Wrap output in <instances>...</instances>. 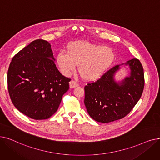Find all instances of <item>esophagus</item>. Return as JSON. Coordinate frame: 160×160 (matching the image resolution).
I'll list each match as a JSON object with an SVG mask.
<instances>
[{"label":"esophagus","mask_w":160,"mask_h":160,"mask_svg":"<svg viewBox=\"0 0 160 160\" xmlns=\"http://www.w3.org/2000/svg\"><path fill=\"white\" fill-rule=\"evenodd\" d=\"M77 86H78V84L77 82H74V80H71L69 82V87H70V88H74L77 87Z\"/></svg>","instance_id":"1"}]
</instances>
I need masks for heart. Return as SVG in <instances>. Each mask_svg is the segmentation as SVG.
<instances>
[{"label": "heart", "instance_id": "b5f03b06", "mask_svg": "<svg viewBox=\"0 0 160 160\" xmlns=\"http://www.w3.org/2000/svg\"><path fill=\"white\" fill-rule=\"evenodd\" d=\"M114 59L115 54L111 48L80 41L69 45L67 53H59L56 61L64 75L70 76L78 65L81 77L87 81H94L108 70Z\"/></svg>", "mask_w": 160, "mask_h": 160}]
</instances>
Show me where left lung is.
<instances>
[{"label":"left lung","mask_w":160,"mask_h":160,"mask_svg":"<svg viewBox=\"0 0 160 160\" xmlns=\"http://www.w3.org/2000/svg\"><path fill=\"white\" fill-rule=\"evenodd\" d=\"M122 66H127V77L117 81L115 74ZM142 66L138 59L117 65L97 82L85 86L84 104L95 121L108 123L122 119L139 101L145 84Z\"/></svg>","instance_id":"1"}]
</instances>
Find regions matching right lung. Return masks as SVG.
<instances>
[{
    "instance_id": "add662e5",
    "label": "right lung",
    "mask_w": 160,
    "mask_h": 160,
    "mask_svg": "<svg viewBox=\"0 0 160 160\" xmlns=\"http://www.w3.org/2000/svg\"><path fill=\"white\" fill-rule=\"evenodd\" d=\"M51 45L36 39L13 58L8 71V88L18 110L36 120L47 119L58 110L71 79L55 65Z\"/></svg>"
}]
</instances>
